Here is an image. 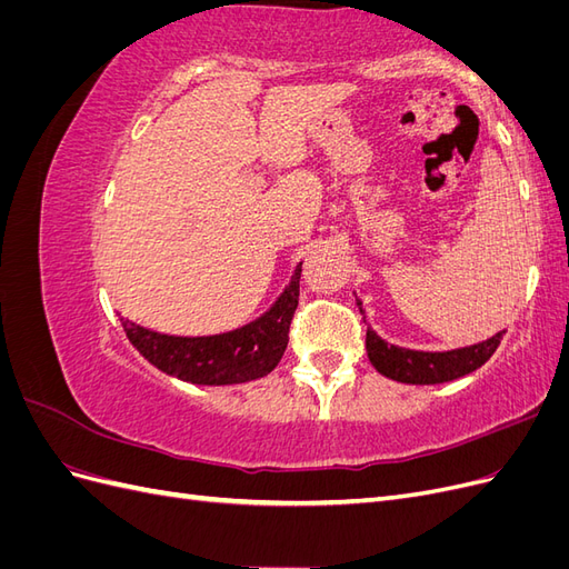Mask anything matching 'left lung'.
<instances>
[{"mask_svg": "<svg viewBox=\"0 0 569 569\" xmlns=\"http://www.w3.org/2000/svg\"><path fill=\"white\" fill-rule=\"evenodd\" d=\"M358 308L360 313H366L360 301ZM503 335L506 330L487 341L475 343V347H462L453 351H412L385 341L372 327H368L366 349L375 370L389 377V380L403 385H441L458 380V377L470 375L485 366L498 349Z\"/></svg>", "mask_w": 569, "mask_h": 569, "instance_id": "1", "label": "left lung"}]
</instances>
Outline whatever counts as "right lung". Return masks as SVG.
Wrapping results in <instances>:
<instances>
[{
  "label": "right lung",
  "mask_w": 569,
  "mask_h": 569,
  "mask_svg": "<svg viewBox=\"0 0 569 569\" xmlns=\"http://www.w3.org/2000/svg\"><path fill=\"white\" fill-rule=\"evenodd\" d=\"M301 266L268 313L232 332L213 337H173L147 330L126 318L123 330L132 347L151 366L192 385H242L266 377L280 363L289 341V325L299 306Z\"/></svg>",
  "instance_id": "1"
}]
</instances>
